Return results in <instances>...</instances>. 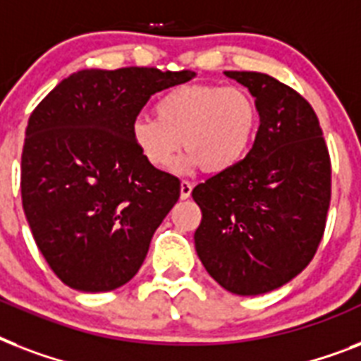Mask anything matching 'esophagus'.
Segmentation results:
<instances>
[{
	"label": "esophagus",
	"mask_w": 361,
	"mask_h": 361,
	"mask_svg": "<svg viewBox=\"0 0 361 361\" xmlns=\"http://www.w3.org/2000/svg\"><path fill=\"white\" fill-rule=\"evenodd\" d=\"M191 192H192L191 181H181V183H180V197L185 200V198L191 197Z\"/></svg>",
	"instance_id": "obj_1"
}]
</instances>
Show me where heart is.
Instances as JSON below:
<instances>
[{"label":"heart","mask_w":361,"mask_h":361,"mask_svg":"<svg viewBox=\"0 0 361 361\" xmlns=\"http://www.w3.org/2000/svg\"><path fill=\"white\" fill-rule=\"evenodd\" d=\"M155 116H136L130 140L155 169L169 166L183 142L187 153L176 164L178 172L234 169L249 152L258 125L257 103L245 90L212 84L170 90L155 103Z\"/></svg>","instance_id":"b5f03b06"}]
</instances>
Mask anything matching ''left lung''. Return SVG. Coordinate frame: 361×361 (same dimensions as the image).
Segmentation results:
<instances>
[{"label": "left lung", "mask_w": 361, "mask_h": 361, "mask_svg": "<svg viewBox=\"0 0 361 361\" xmlns=\"http://www.w3.org/2000/svg\"><path fill=\"white\" fill-rule=\"evenodd\" d=\"M258 109L255 144L234 169L192 189L202 209L195 249L225 290L258 296L286 285L317 252L331 166L311 104L274 76L225 71Z\"/></svg>", "instance_id": "left-lung-1"}]
</instances>
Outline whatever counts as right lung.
I'll return each instance as SVG.
<instances>
[{
	"label": "right lung",
	"mask_w": 361,
	"mask_h": 361,
	"mask_svg": "<svg viewBox=\"0 0 361 361\" xmlns=\"http://www.w3.org/2000/svg\"><path fill=\"white\" fill-rule=\"evenodd\" d=\"M191 71L82 69L30 116L22 152V206L52 271L80 292H109L140 269L180 180L147 164L130 123L153 93Z\"/></svg>",
	"instance_id": "1"
}]
</instances>
